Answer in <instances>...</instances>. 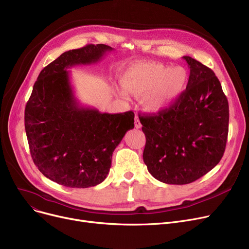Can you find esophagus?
I'll return each mask as SVG.
<instances>
[{
    "label": "esophagus",
    "mask_w": 249,
    "mask_h": 249,
    "mask_svg": "<svg viewBox=\"0 0 249 249\" xmlns=\"http://www.w3.org/2000/svg\"><path fill=\"white\" fill-rule=\"evenodd\" d=\"M134 125H135V128H137V129L141 128V123H140V121H139V118H138V115H137V114L135 115V119H134Z\"/></svg>",
    "instance_id": "34e87169"
}]
</instances>
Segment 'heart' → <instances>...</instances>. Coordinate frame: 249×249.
Listing matches in <instances>:
<instances>
[{
    "instance_id": "b5f03b06",
    "label": "heart",
    "mask_w": 249,
    "mask_h": 249,
    "mask_svg": "<svg viewBox=\"0 0 249 249\" xmlns=\"http://www.w3.org/2000/svg\"><path fill=\"white\" fill-rule=\"evenodd\" d=\"M124 89L118 93L126 97L127 93L143 96L142 105L151 113L168 108L186 89L188 75L186 71L177 67L169 69L158 62L136 63L127 69L121 76Z\"/></svg>"
}]
</instances>
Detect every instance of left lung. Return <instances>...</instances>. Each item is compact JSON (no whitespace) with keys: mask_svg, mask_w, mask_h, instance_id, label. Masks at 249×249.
<instances>
[{"mask_svg":"<svg viewBox=\"0 0 249 249\" xmlns=\"http://www.w3.org/2000/svg\"><path fill=\"white\" fill-rule=\"evenodd\" d=\"M186 90L158 114L140 116L148 172L168 185H186L214 168L224 154L229 106L214 71L191 56Z\"/></svg>","mask_w":249,"mask_h":249,"instance_id":"8db88e82","label":"left lung"}]
</instances>
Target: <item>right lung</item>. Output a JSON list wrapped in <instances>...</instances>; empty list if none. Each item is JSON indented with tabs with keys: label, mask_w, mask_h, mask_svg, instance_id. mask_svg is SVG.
Wrapping results in <instances>:
<instances>
[{
	"label": "right lung",
	"mask_w": 249,
	"mask_h": 249,
	"mask_svg": "<svg viewBox=\"0 0 249 249\" xmlns=\"http://www.w3.org/2000/svg\"><path fill=\"white\" fill-rule=\"evenodd\" d=\"M113 48L89 44L65 51L39 73L25 108V130L35 165L69 188L95 187L107 178L112 155L134 128V113H101L76 101L68 69L96 63Z\"/></svg>",
	"instance_id": "obj_1"
}]
</instances>
